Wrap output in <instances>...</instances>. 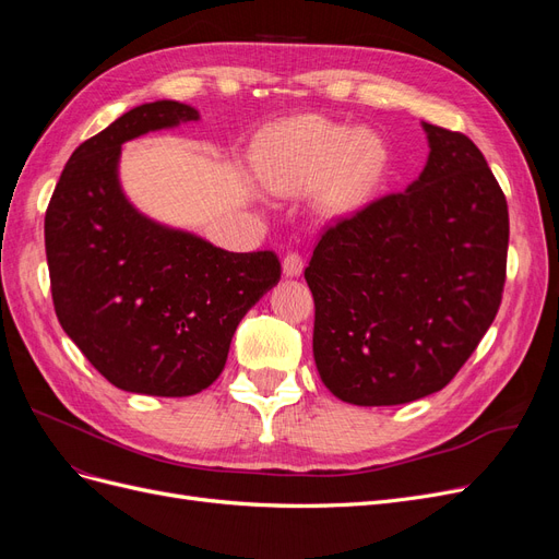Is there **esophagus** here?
Instances as JSON below:
<instances>
[{"mask_svg":"<svg viewBox=\"0 0 559 559\" xmlns=\"http://www.w3.org/2000/svg\"><path fill=\"white\" fill-rule=\"evenodd\" d=\"M302 267H306V263H302V257L298 251H289L282 259V270H284L286 277H298L302 273Z\"/></svg>","mask_w":559,"mask_h":559,"instance_id":"esophagus-1","label":"esophagus"}]
</instances>
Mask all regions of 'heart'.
Segmentation results:
<instances>
[{
	"label": "heart",
	"mask_w": 559,
	"mask_h": 559,
	"mask_svg": "<svg viewBox=\"0 0 559 559\" xmlns=\"http://www.w3.org/2000/svg\"><path fill=\"white\" fill-rule=\"evenodd\" d=\"M259 175L270 191L300 193L319 186L326 214H349L376 191L386 167L378 134L298 116L270 130L257 156Z\"/></svg>",
	"instance_id": "heart-1"
}]
</instances>
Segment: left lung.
Segmentation results:
<instances>
[{
    "label": "left lung",
    "instance_id": "left-lung-1",
    "mask_svg": "<svg viewBox=\"0 0 559 559\" xmlns=\"http://www.w3.org/2000/svg\"><path fill=\"white\" fill-rule=\"evenodd\" d=\"M425 130L431 151L419 179L337 218L306 267L317 370L354 405L441 392L501 306L506 195L466 134Z\"/></svg>",
    "mask_w": 559,
    "mask_h": 559
}]
</instances>
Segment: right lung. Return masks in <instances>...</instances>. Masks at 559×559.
Wrapping results in <instances>:
<instances>
[{"mask_svg": "<svg viewBox=\"0 0 559 559\" xmlns=\"http://www.w3.org/2000/svg\"><path fill=\"white\" fill-rule=\"evenodd\" d=\"M183 121L198 111L173 99L116 118L67 160L44 218L60 326L114 386L134 394L207 389L240 319L282 275L275 251H224L126 200L121 144Z\"/></svg>", "mask_w": 559, "mask_h": 559, "instance_id": "right-lung-1", "label": "right lung"}]
</instances>
